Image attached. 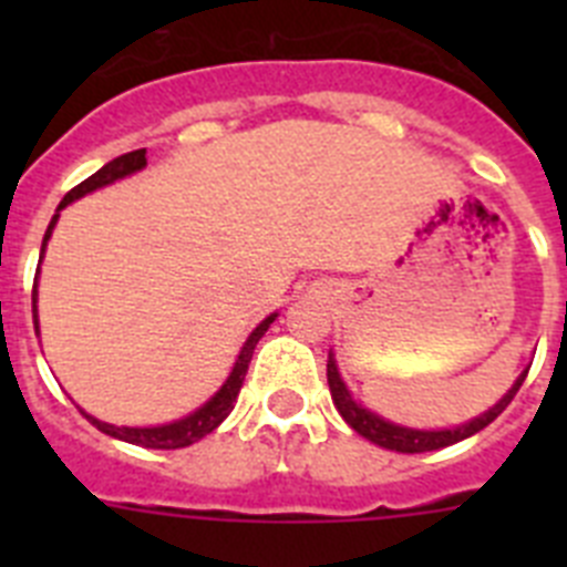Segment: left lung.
Masks as SVG:
<instances>
[{"instance_id": "left-lung-1", "label": "left lung", "mask_w": 567, "mask_h": 567, "mask_svg": "<svg viewBox=\"0 0 567 567\" xmlns=\"http://www.w3.org/2000/svg\"><path fill=\"white\" fill-rule=\"evenodd\" d=\"M525 374H528V369L519 374L517 383L511 385L508 394H503V400H499L497 405H491L488 412L480 414V417H474L471 423L457 425V429H440V432H420V429H405V425L389 423V420H383L380 414L363 409V405H360L358 400L349 394V389H346L343 380H340L338 363H334L332 354H329V363H327L329 392H332V400H334V405H338L340 417L352 425L360 437L372 440V443L383 445V449H389V452H400V454L437 452V449H445V445H454V443H460V440L471 437V434L483 432L485 425L494 423V420L505 412V405H508L511 400H514V394L519 392V385H523Z\"/></svg>"}]
</instances>
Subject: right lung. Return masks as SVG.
<instances>
[{
    "label": "right lung",
    "instance_id": "add662e5",
    "mask_svg": "<svg viewBox=\"0 0 567 567\" xmlns=\"http://www.w3.org/2000/svg\"><path fill=\"white\" fill-rule=\"evenodd\" d=\"M142 167H147V150H133V153H124L118 155V158H113V162L104 164L99 173H93L90 178H84L79 187L70 189L68 195L62 198V204H59V209L68 207L70 202H76V198H82V195L93 193V189L99 187H107V184L118 182V178H127V175L138 173ZM59 209L56 215L50 218L48 224V233H44V240H42V255H44V247H48L50 240V233H53V227H56L59 221ZM42 255H39V264H42ZM39 278V272H37ZM278 318V315H269L267 320H260L258 327L252 329V334L247 338V343H244V349H240L238 360H235L233 372H229L227 383L218 389V392L213 394V398L207 400V403L202 405V409H195L193 414H187V417L175 420V423H167V425H150V429H130V425H110V423H102V420L90 417L87 412H82L84 417L90 420V423L96 425L99 432L110 434V437L115 440H124V443H133V445H144V449H184V445H193L198 443L202 437H207L209 432H215L218 425L227 420V414L235 409V400H238V392L240 385H244V378H247V369H249V360H252V352L255 346H258V340L264 338V332L269 329V323ZM33 327L39 329V320H37V284H33Z\"/></svg>",
    "mask_w": 567,
    "mask_h": 567
}]
</instances>
